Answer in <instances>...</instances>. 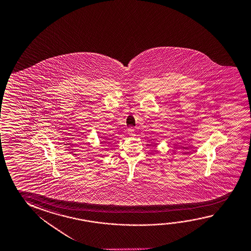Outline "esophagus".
I'll return each instance as SVG.
<instances>
[{
	"instance_id": "34e87169",
	"label": "esophagus",
	"mask_w": 251,
	"mask_h": 251,
	"mask_svg": "<svg viewBox=\"0 0 251 251\" xmlns=\"http://www.w3.org/2000/svg\"><path fill=\"white\" fill-rule=\"evenodd\" d=\"M127 131H128V134L131 135V136H133V135L135 134V129H134L133 127H129V128L127 129Z\"/></svg>"
}]
</instances>
